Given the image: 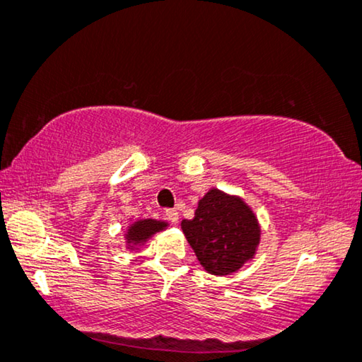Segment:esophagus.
<instances>
[{"instance_id": "1", "label": "esophagus", "mask_w": 362, "mask_h": 362, "mask_svg": "<svg viewBox=\"0 0 362 362\" xmlns=\"http://www.w3.org/2000/svg\"><path fill=\"white\" fill-rule=\"evenodd\" d=\"M165 216L172 224L179 223V211H177V209H165Z\"/></svg>"}]
</instances>
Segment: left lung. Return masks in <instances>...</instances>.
Segmentation results:
<instances>
[{"mask_svg":"<svg viewBox=\"0 0 362 362\" xmlns=\"http://www.w3.org/2000/svg\"><path fill=\"white\" fill-rule=\"evenodd\" d=\"M182 230L199 265L216 276L233 274L250 262L262 235L249 204L218 188L199 199L195 218L183 219Z\"/></svg>","mask_w":362,"mask_h":362,"instance_id":"8db88e82","label":"left lung"}]
</instances>
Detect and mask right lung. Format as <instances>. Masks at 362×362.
Listing matches in <instances>:
<instances>
[{
    "mask_svg": "<svg viewBox=\"0 0 362 362\" xmlns=\"http://www.w3.org/2000/svg\"><path fill=\"white\" fill-rule=\"evenodd\" d=\"M165 221L158 219H138L128 226L125 240H127V249L129 250H138V247L146 244V242L154 234L160 233L167 228Z\"/></svg>",
    "mask_w": 362,
    "mask_h": 362,
    "instance_id": "right-lung-1",
    "label": "right lung"
}]
</instances>
